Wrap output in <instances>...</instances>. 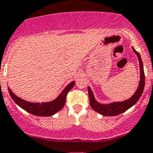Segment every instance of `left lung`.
<instances>
[{"mask_svg": "<svg viewBox=\"0 0 153 153\" xmlns=\"http://www.w3.org/2000/svg\"><path fill=\"white\" fill-rule=\"evenodd\" d=\"M134 52L137 55L138 62H139V68H140V80L139 84L137 86V88L134 94L132 95L130 98L127 100L123 101V102H110L108 104H102L98 102L95 99L94 96V94L92 92V90L90 87H88V94H89V99H90V104L91 108L97 113L105 116V117H113V116H117L123 112L129 109L131 107H132L136 102L139 100V98L142 96L143 93L144 88H145V74H144L143 63H142L141 55L136 50H134L132 47Z\"/></svg>", "mask_w": 153, "mask_h": 153, "instance_id": "left-lung-1", "label": "left lung"}]
</instances>
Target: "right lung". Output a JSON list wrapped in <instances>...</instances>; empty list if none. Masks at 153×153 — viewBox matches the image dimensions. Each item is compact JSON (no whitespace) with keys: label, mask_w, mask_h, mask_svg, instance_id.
Segmentation results:
<instances>
[{"label":"right lung","mask_w":153,"mask_h":153,"mask_svg":"<svg viewBox=\"0 0 153 153\" xmlns=\"http://www.w3.org/2000/svg\"><path fill=\"white\" fill-rule=\"evenodd\" d=\"M75 81H72L69 83L62 91L59 94V95L55 99L48 102H30L28 101H25L17 95L14 94L12 91L8 88L10 96L13 99V101L19 107L24 109L26 112L31 113L35 116L38 117H51L52 115L55 114L63 108L65 103V98L68 92L74 88Z\"/></svg>","instance_id":"add662e5"}]
</instances>
